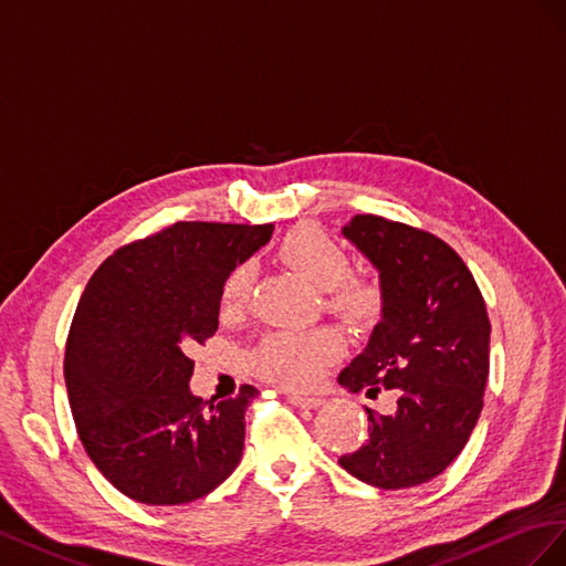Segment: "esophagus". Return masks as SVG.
<instances>
[{"mask_svg": "<svg viewBox=\"0 0 566 566\" xmlns=\"http://www.w3.org/2000/svg\"><path fill=\"white\" fill-rule=\"evenodd\" d=\"M286 398H289V402H292V406H296V408H308V410H313V408H319V406H322V398H319V396L289 394Z\"/></svg>", "mask_w": 566, "mask_h": 566, "instance_id": "1", "label": "esophagus"}]
</instances>
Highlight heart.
I'll return each instance as SVG.
<instances>
[{"instance_id": "b5f03b06", "label": "heart", "mask_w": 566, "mask_h": 566, "mask_svg": "<svg viewBox=\"0 0 566 566\" xmlns=\"http://www.w3.org/2000/svg\"><path fill=\"white\" fill-rule=\"evenodd\" d=\"M282 261L315 292L329 294V305L350 319H365L377 311L379 294L373 284L348 280L350 255L338 241L315 224H301L280 244ZM255 280V265L244 261L232 268L222 284V308H244ZM344 353V338L332 327L280 329L263 338L253 353L258 375L284 389H313L327 367Z\"/></svg>"}]
</instances>
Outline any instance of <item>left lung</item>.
<instances>
[{
	"instance_id": "left-lung-1",
	"label": "left lung",
	"mask_w": 566,
	"mask_h": 566,
	"mask_svg": "<svg viewBox=\"0 0 566 566\" xmlns=\"http://www.w3.org/2000/svg\"><path fill=\"white\" fill-rule=\"evenodd\" d=\"M342 234L379 270L381 319L338 384L398 400L391 415L365 408L369 439L338 464L377 489L419 486L462 453L476 427L489 379L486 303L439 237L369 213Z\"/></svg>"
}]
</instances>
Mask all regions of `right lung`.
Returning <instances> with one entry per match:
<instances>
[{"label": "right lung", "mask_w": 566, "mask_h": 566, "mask_svg": "<svg viewBox=\"0 0 566 566\" xmlns=\"http://www.w3.org/2000/svg\"><path fill=\"white\" fill-rule=\"evenodd\" d=\"M272 224L175 222L111 253L90 277L66 342L69 402L90 460L123 495L182 505L228 479L258 396L201 400L189 350L218 329L222 284Z\"/></svg>", "instance_id": "1"}]
</instances>
